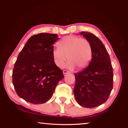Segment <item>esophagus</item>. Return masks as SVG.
<instances>
[{
  "instance_id": "obj_1",
  "label": "esophagus",
  "mask_w": 128,
  "mask_h": 128,
  "mask_svg": "<svg viewBox=\"0 0 128 128\" xmlns=\"http://www.w3.org/2000/svg\"><path fill=\"white\" fill-rule=\"evenodd\" d=\"M68 73H69V72L68 70H63V74L64 76H66V74H68Z\"/></svg>"
}]
</instances>
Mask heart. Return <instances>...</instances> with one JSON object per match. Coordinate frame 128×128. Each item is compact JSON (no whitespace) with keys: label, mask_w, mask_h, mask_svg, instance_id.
I'll use <instances>...</instances> for the list:
<instances>
[{"label":"heart","mask_w":128,"mask_h":128,"mask_svg":"<svg viewBox=\"0 0 128 128\" xmlns=\"http://www.w3.org/2000/svg\"><path fill=\"white\" fill-rule=\"evenodd\" d=\"M54 48L52 56L56 66L61 68L68 58L66 66L69 69L76 66L82 69L87 67L92 58V47L89 41L73 36H66Z\"/></svg>","instance_id":"b5f03b06"}]
</instances>
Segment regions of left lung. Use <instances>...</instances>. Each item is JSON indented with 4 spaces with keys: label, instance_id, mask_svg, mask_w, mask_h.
<instances>
[{
    "label": "left lung",
    "instance_id": "8db88e82",
    "mask_svg": "<svg viewBox=\"0 0 128 128\" xmlns=\"http://www.w3.org/2000/svg\"><path fill=\"white\" fill-rule=\"evenodd\" d=\"M92 47V59L88 66L74 74L75 99L80 106L94 108L105 103L113 88V68L103 43L94 34L82 32Z\"/></svg>",
    "mask_w": 128,
    "mask_h": 128
}]
</instances>
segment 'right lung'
<instances>
[{"instance_id": "add662e5", "label": "right lung", "mask_w": 128, "mask_h": 128, "mask_svg": "<svg viewBox=\"0 0 128 128\" xmlns=\"http://www.w3.org/2000/svg\"><path fill=\"white\" fill-rule=\"evenodd\" d=\"M57 34L40 33L31 36L18 54L12 73L17 95L38 104L51 98L57 84L64 77L52 56Z\"/></svg>"}]
</instances>
